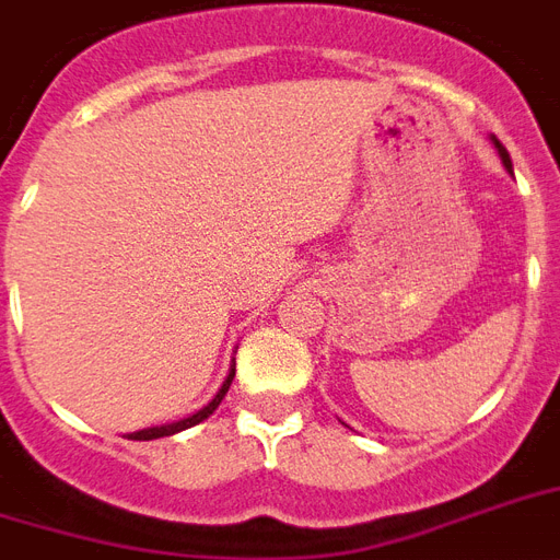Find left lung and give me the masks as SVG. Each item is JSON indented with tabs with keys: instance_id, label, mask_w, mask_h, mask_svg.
I'll return each instance as SVG.
<instances>
[{
	"instance_id": "1",
	"label": "left lung",
	"mask_w": 560,
	"mask_h": 560,
	"mask_svg": "<svg viewBox=\"0 0 560 560\" xmlns=\"http://www.w3.org/2000/svg\"><path fill=\"white\" fill-rule=\"evenodd\" d=\"M491 144H494V151L500 153V162H503V168L509 171V174H512V177H514L512 156H509V151H505V148H503V142H500V139H497V136H491Z\"/></svg>"
}]
</instances>
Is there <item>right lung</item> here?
<instances>
[{"label":"right lung","mask_w":560,"mask_h":560,"mask_svg":"<svg viewBox=\"0 0 560 560\" xmlns=\"http://www.w3.org/2000/svg\"><path fill=\"white\" fill-rule=\"evenodd\" d=\"M232 377H235V360H232V366H229V374L226 381H223V386L218 389V395L206 404L202 409H197L194 416L188 418H179V421H174V424H162V427H148V430H136V433H127V439H133V442H151V439H162V435H174L179 433V430H188V427L200 424V421H206V418L214 412V409L220 407V400L226 398L229 386H232Z\"/></svg>","instance_id":"right-lung-1"}]
</instances>
